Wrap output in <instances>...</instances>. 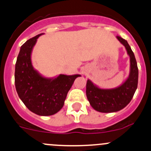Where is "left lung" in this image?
I'll list each match as a JSON object with an SVG mask.
<instances>
[{"instance_id": "obj_1", "label": "left lung", "mask_w": 151, "mask_h": 151, "mask_svg": "<svg viewBox=\"0 0 151 151\" xmlns=\"http://www.w3.org/2000/svg\"><path fill=\"white\" fill-rule=\"evenodd\" d=\"M117 39L125 46L130 57V73L122 84L115 88L103 89L87 79L86 94L92 108L100 112H115L121 110L130 103L137 87L138 69L134 53L126 40L120 36Z\"/></svg>"}]
</instances>
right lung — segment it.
Here are the masks:
<instances>
[{"instance_id":"add662e5","label":"right lung","mask_w":151,"mask_h":151,"mask_svg":"<svg viewBox=\"0 0 151 151\" xmlns=\"http://www.w3.org/2000/svg\"><path fill=\"white\" fill-rule=\"evenodd\" d=\"M31 38L20 49L15 67V85L19 98L30 111L38 115L56 114L64 105L67 93L80 74H59L48 78L32 65L31 54L37 39Z\"/></svg>"}]
</instances>
